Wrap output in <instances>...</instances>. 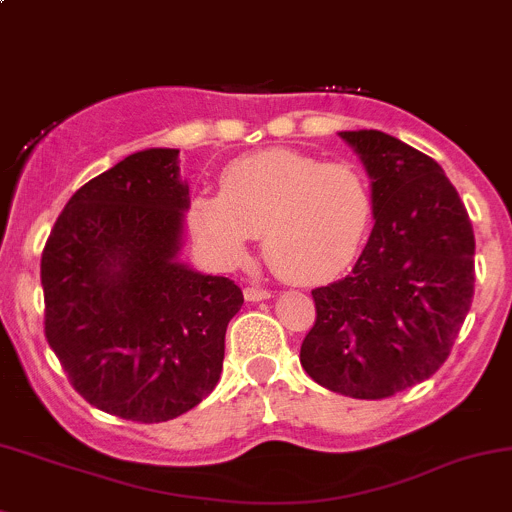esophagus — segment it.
I'll use <instances>...</instances> for the list:
<instances>
[{"label": "esophagus", "mask_w": 512, "mask_h": 512, "mask_svg": "<svg viewBox=\"0 0 512 512\" xmlns=\"http://www.w3.org/2000/svg\"><path fill=\"white\" fill-rule=\"evenodd\" d=\"M246 300H251V303H258V300H266L271 298V291H266V288H258V286H249L244 291Z\"/></svg>", "instance_id": "1"}]
</instances>
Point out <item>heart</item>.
I'll use <instances>...</instances> for the list:
<instances>
[{
  "label": "heart",
  "mask_w": 512,
  "mask_h": 512,
  "mask_svg": "<svg viewBox=\"0 0 512 512\" xmlns=\"http://www.w3.org/2000/svg\"><path fill=\"white\" fill-rule=\"evenodd\" d=\"M194 239L236 266L263 236L268 266L291 283H325L352 266L372 224V194L360 170L273 147L229 162L219 194L187 204Z\"/></svg>",
  "instance_id": "heart-1"
}]
</instances>
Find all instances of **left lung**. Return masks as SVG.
<instances>
[{"label":"left lung","mask_w":512,"mask_h":512,"mask_svg":"<svg viewBox=\"0 0 512 512\" xmlns=\"http://www.w3.org/2000/svg\"><path fill=\"white\" fill-rule=\"evenodd\" d=\"M372 194V234L350 276L315 288L300 365L325 389L384 399L449 357L471 310L476 239L441 165L379 130H342Z\"/></svg>","instance_id":"left-lung-1"}]
</instances>
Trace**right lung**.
<instances>
[{
  "label": "right lung",
  "instance_id": "1",
  "mask_svg": "<svg viewBox=\"0 0 512 512\" xmlns=\"http://www.w3.org/2000/svg\"><path fill=\"white\" fill-rule=\"evenodd\" d=\"M189 184L179 150L147 147L83 184L41 256L46 340L86 402L157 424L217 387L231 278L182 261Z\"/></svg>",
  "mask_w": 512,
  "mask_h": 512
}]
</instances>
